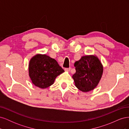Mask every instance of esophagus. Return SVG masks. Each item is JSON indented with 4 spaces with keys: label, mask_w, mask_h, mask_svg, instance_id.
<instances>
[{
    "label": "esophagus",
    "mask_w": 129,
    "mask_h": 129,
    "mask_svg": "<svg viewBox=\"0 0 129 129\" xmlns=\"http://www.w3.org/2000/svg\"><path fill=\"white\" fill-rule=\"evenodd\" d=\"M71 69V68H64V71L66 72H69Z\"/></svg>",
    "instance_id": "1"
}]
</instances>
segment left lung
Masks as SVG:
<instances>
[{"instance_id":"1","label":"left lung","mask_w":129,"mask_h":129,"mask_svg":"<svg viewBox=\"0 0 129 129\" xmlns=\"http://www.w3.org/2000/svg\"><path fill=\"white\" fill-rule=\"evenodd\" d=\"M76 73L73 75L76 87L83 92L91 91L96 86L102 77L103 66L94 55L82 56L74 63Z\"/></svg>"}]
</instances>
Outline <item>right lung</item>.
Listing matches in <instances>:
<instances>
[{"instance_id": "obj_1", "label": "right lung", "mask_w": 129, "mask_h": 129, "mask_svg": "<svg viewBox=\"0 0 129 129\" xmlns=\"http://www.w3.org/2000/svg\"><path fill=\"white\" fill-rule=\"evenodd\" d=\"M64 72L55 59L45 54H37L29 63V76L32 83L42 89L52 85L55 78Z\"/></svg>"}]
</instances>
